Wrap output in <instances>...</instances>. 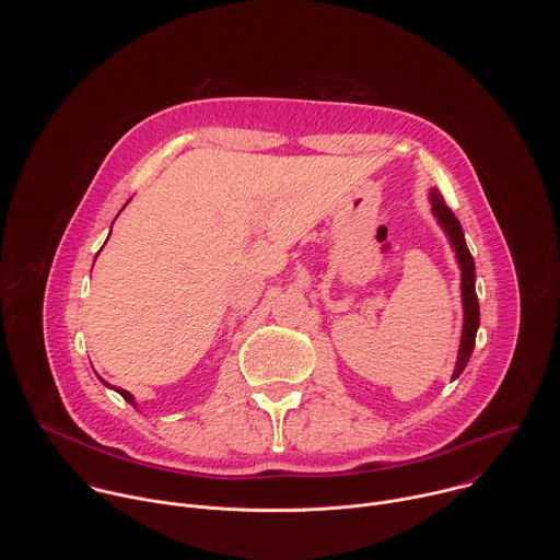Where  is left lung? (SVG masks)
<instances>
[{"mask_svg": "<svg viewBox=\"0 0 560 560\" xmlns=\"http://www.w3.org/2000/svg\"><path fill=\"white\" fill-rule=\"evenodd\" d=\"M430 203H432V212L439 221V225L443 228V232L447 234L452 250L456 253V261L460 268V301H463V330H460V346H458V357H456V365L452 372V378H458V374L465 370L471 350H474V341H476V330L478 324H481V312H478V299H476V268H474V259L467 250L465 244V234L463 228L458 223V219L454 217V212L445 206L443 195L436 188H430L428 192Z\"/></svg>", "mask_w": 560, "mask_h": 560, "instance_id": "obj_1", "label": "left lung"}]
</instances>
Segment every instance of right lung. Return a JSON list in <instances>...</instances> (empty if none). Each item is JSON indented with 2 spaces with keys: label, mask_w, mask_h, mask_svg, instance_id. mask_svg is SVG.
Returning a JSON list of instances; mask_svg holds the SVG:
<instances>
[{
  "label": "right lung",
  "mask_w": 560,
  "mask_h": 560,
  "mask_svg": "<svg viewBox=\"0 0 560 560\" xmlns=\"http://www.w3.org/2000/svg\"><path fill=\"white\" fill-rule=\"evenodd\" d=\"M100 381H102V383H104V385H106V387H113V389H115V392H119V394H121V396H124V401H128V404H130V406H132V408H137V401H135V396H132V394H130V392H126V389H121V387H115V385H110V383H106V381H104V378H102V376H100Z\"/></svg>",
  "instance_id": "obj_1"
}]
</instances>
